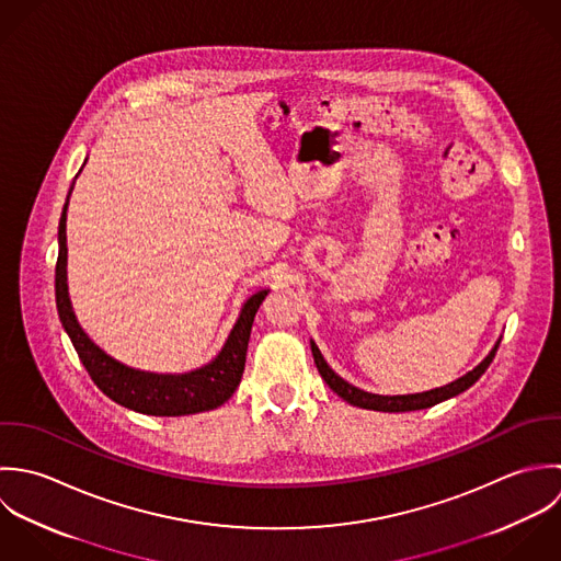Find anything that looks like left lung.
I'll return each mask as SVG.
<instances>
[{
  "mask_svg": "<svg viewBox=\"0 0 561 561\" xmlns=\"http://www.w3.org/2000/svg\"><path fill=\"white\" fill-rule=\"evenodd\" d=\"M501 342L494 344V348L490 351V355L477 366L472 368L470 373H466L463 377H459L457 381L443 386V388H436V390H430V392H421V394H403V397H381V394H370V392H364L351 383H346L342 377H337L336 373L328 366V362L323 359L319 346L312 342V355H314V364L321 373V377L325 379V383L336 392L337 397H342L346 403L355 405V408H364V410H375V412H414V410H425V408H432L436 403H443L450 397L463 392L466 388H470L490 366V362L494 359L496 355V348H499Z\"/></svg>",
  "mask_w": 561,
  "mask_h": 561,
  "instance_id": "8db88e82",
  "label": "left lung"
}]
</instances>
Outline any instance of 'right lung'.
I'll list each match as a JSON object with an SVG mask.
<instances>
[{
  "label": "right lung",
  "mask_w": 561,
  "mask_h": 561,
  "mask_svg": "<svg viewBox=\"0 0 561 561\" xmlns=\"http://www.w3.org/2000/svg\"><path fill=\"white\" fill-rule=\"evenodd\" d=\"M58 260H56V306L65 332L71 337L84 368L89 370L95 386L111 397L114 403L149 414V416H186L215 410L224 405L240 383L247 344L251 336L253 319L266 299L268 290L253 295L242 312L238 323L225 342L224 351L208 366L186 373V375H156L140 373L118 364L95 346L76 321L71 301L67 295V206L58 227Z\"/></svg>",
  "instance_id": "add662e5"
}]
</instances>
